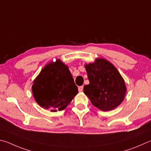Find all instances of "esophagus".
<instances>
[{"instance_id":"1","label":"esophagus","mask_w":151,"mask_h":151,"mask_svg":"<svg viewBox=\"0 0 151 151\" xmlns=\"http://www.w3.org/2000/svg\"><path fill=\"white\" fill-rule=\"evenodd\" d=\"M83 86H80V87H79V88H78V91H80V92L82 91H83Z\"/></svg>"}]
</instances>
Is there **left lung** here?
<instances>
[{
	"mask_svg": "<svg viewBox=\"0 0 151 151\" xmlns=\"http://www.w3.org/2000/svg\"><path fill=\"white\" fill-rule=\"evenodd\" d=\"M89 84L83 91L95 107L104 111L119 105L127 91L122 76L112 63L98 58L93 63L86 65Z\"/></svg>",
	"mask_w": 151,
	"mask_h": 151,
	"instance_id": "1",
	"label": "left lung"
}]
</instances>
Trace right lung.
<instances>
[{
	"mask_svg": "<svg viewBox=\"0 0 151 151\" xmlns=\"http://www.w3.org/2000/svg\"><path fill=\"white\" fill-rule=\"evenodd\" d=\"M32 89L38 104L53 112L64 109L78 93L68 66L60 60L42 69Z\"/></svg>",
	"mask_w": 151,
	"mask_h": 151,
	"instance_id": "obj_1",
	"label": "right lung"
}]
</instances>
